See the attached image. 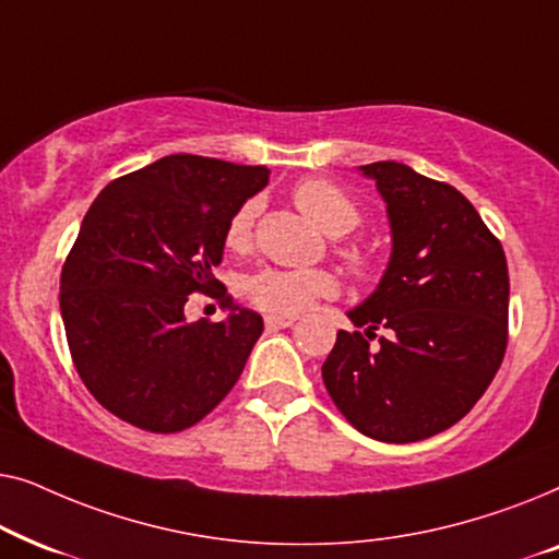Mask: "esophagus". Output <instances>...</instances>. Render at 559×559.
I'll list each match as a JSON object with an SVG mask.
<instances>
[{
	"mask_svg": "<svg viewBox=\"0 0 559 559\" xmlns=\"http://www.w3.org/2000/svg\"><path fill=\"white\" fill-rule=\"evenodd\" d=\"M295 316H266L264 318V325L270 328V331H280V328H289L295 325Z\"/></svg>",
	"mask_w": 559,
	"mask_h": 559,
	"instance_id": "34e87169",
	"label": "esophagus"
}]
</instances>
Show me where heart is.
I'll use <instances>...</instances> for the list:
<instances>
[{
    "mask_svg": "<svg viewBox=\"0 0 559 559\" xmlns=\"http://www.w3.org/2000/svg\"><path fill=\"white\" fill-rule=\"evenodd\" d=\"M293 201L305 216H310L323 231L333 236H343L361 224V209L341 186L325 178H305L295 182ZM259 203L243 201L228 218L224 243L231 251H243L251 243L254 234ZM341 254L350 264V270L366 274L371 270V257L361 243H348ZM338 293V277L331 270H280L270 266L251 274L243 285V295L254 302L259 310L272 312V316H295L310 308L318 297H331Z\"/></svg>",
    "mask_w": 559,
    "mask_h": 559,
    "instance_id": "1",
    "label": "heart"
}]
</instances>
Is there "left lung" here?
I'll return each mask as SVG.
<instances>
[{"instance_id":"1","label":"left lung","mask_w":559,"mask_h":559,"mask_svg":"<svg viewBox=\"0 0 559 559\" xmlns=\"http://www.w3.org/2000/svg\"><path fill=\"white\" fill-rule=\"evenodd\" d=\"M392 224L377 293L323 364L341 415L381 442L432 438L473 409L509 343V266L468 198L402 163H371ZM384 330L379 347L370 341Z\"/></svg>"}]
</instances>
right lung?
I'll return each mask as SVG.
<instances>
[{
    "instance_id": "add662e5",
    "label": "right lung",
    "mask_w": 559,
    "mask_h": 559,
    "mask_svg": "<svg viewBox=\"0 0 559 559\" xmlns=\"http://www.w3.org/2000/svg\"><path fill=\"white\" fill-rule=\"evenodd\" d=\"M270 182L262 165L170 155L106 186L60 272V316L75 371L114 417L182 432L218 407L264 331L213 270L231 213ZM233 316L188 324L190 294Z\"/></svg>"
}]
</instances>
